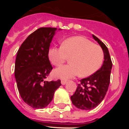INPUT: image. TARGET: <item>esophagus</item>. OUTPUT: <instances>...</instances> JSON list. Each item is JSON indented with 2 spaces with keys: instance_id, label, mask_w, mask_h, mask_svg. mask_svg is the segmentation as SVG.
<instances>
[{
  "instance_id": "34e87169",
  "label": "esophagus",
  "mask_w": 129,
  "mask_h": 129,
  "mask_svg": "<svg viewBox=\"0 0 129 129\" xmlns=\"http://www.w3.org/2000/svg\"><path fill=\"white\" fill-rule=\"evenodd\" d=\"M67 83V80H64V79H62V80H61V84H62V85H65Z\"/></svg>"
}]
</instances>
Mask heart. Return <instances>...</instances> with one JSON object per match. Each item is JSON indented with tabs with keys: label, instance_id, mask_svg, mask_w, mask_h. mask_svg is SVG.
Masks as SVG:
<instances>
[{
	"label": "heart",
	"instance_id": "b5f03b06",
	"mask_svg": "<svg viewBox=\"0 0 129 129\" xmlns=\"http://www.w3.org/2000/svg\"><path fill=\"white\" fill-rule=\"evenodd\" d=\"M49 59L53 64L60 67L71 57L68 65L63 66L54 71V76L69 79L79 74L88 77L101 67L104 58L103 50L88 39L80 36L68 38L62 46L52 47L48 52Z\"/></svg>",
	"mask_w": 129,
	"mask_h": 129
}]
</instances>
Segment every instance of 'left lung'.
Returning a JSON list of instances; mask_svg holds the SVG:
<instances>
[{
    "instance_id": "1",
    "label": "left lung",
    "mask_w": 129,
    "mask_h": 129,
    "mask_svg": "<svg viewBox=\"0 0 129 129\" xmlns=\"http://www.w3.org/2000/svg\"><path fill=\"white\" fill-rule=\"evenodd\" d=\"M92 37L100 44L104 53L103 65L94 74L82 79L76 92L70 97L73 105L82 110L94 109L103 101L110 84L112 62L105 44L94 35Z\"/></svg>"
}]
</instances>
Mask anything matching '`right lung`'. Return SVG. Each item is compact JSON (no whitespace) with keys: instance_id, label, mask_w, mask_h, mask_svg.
<instances>
[{"instance_id":"right-lung-1","label":"right lung","mask_w":129,"mask_h":129,"mask_svg":"<svg viewBox=\"0 0 129 129\" xmlns=\"http://www.w3.org/2000/svg\"><path fill=\"white\" fill-rule=\"evenodd\" d=\"M56 30L55 28H39L26 39L17 53L15 77L18 90L22 100L34 109L46 107L61 85L59 79L46 80L53 68L48 52Z\"/></svg>"}]
</instances>
